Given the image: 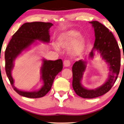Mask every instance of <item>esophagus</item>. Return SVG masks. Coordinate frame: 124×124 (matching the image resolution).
Listing matches in <instances>:
<instances>
[{"mask_svg":"<svg viewBox=\"0 0 124 124\" xmlns=\"http://www.w3.org/2000/svg\"><path fill=\"white\" fill-rule=\"evenodd\" d=\"M64 67H69V66L70 65V61H69V60H64Z\"/></svg>","mask_w":124,"mask_h":124,"instance_id":"obj_1","label":"esophagus"}]
</instances>
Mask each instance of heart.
Segmentation results:
<instances>
[{"mask_svg":"<svg viewBox=\"0 0 124 124\" xmlns=\"http://www.w3.org/2000/svg\"><path fill=\"white\" fill-rule=\"evenodd\" d=\"M79 36L78 32L71 30L62 34L59 38V45L62 47H68L70 46V53L73 55L80 54L84 48V40Z\"/></svg>","mask_w":124,"mask_h":124,"instance_id":"obj_1","label":"heart"}]
</instances>
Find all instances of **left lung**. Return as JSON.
I'll use <instances>...</instances> for the list:
<instances>
[{
    "instance_id": "8db88e82",
    "label": "left lung",
    "mask_w": 124,
    "mask_h": 124,
    "mask_svg": "<svg viewBox=\"0 0 124 124\" xmlns=\"http://www.w3.org/2000/svg\"><path fill=\"white\" fill-rule=\"evenodd\" d=\"M94 28L95 40L94 47L89 55L93 59L96 51L108 64L109 72L106 82L95 89H87L81 84L86 62L80 60L74 62L72 67V86L76 94L83 98H94L109 91L116 82L119 74L121 64V54L118 43L113 34L108 28L98 21L90 22Z\"/></svg>"
}]
</instances>
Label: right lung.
<instances>
[{
	"label": "right lung",
	"mask_w": 124,
	"mask_h": 124,
	"mask_svg": "<svg viewBox=\"0 0 124 124\" xmlns=\"http://www.w3.org/2000/svg\"><path fill=\"white\" fill-rule=\"evenodd\" d=\"M53 24L50 23L33 22L23 23L12 35L5 51V69L7 76L14 90L20 95L29 98L43 97L51 90L54 80L62 69L61 59L52 61L43 59L40 73L43 85L39 90L34 91L20 90L14 85L12 70L14 67V61L23 51L28 50L37 40L48 43L50 41V28Z\"/></svg>",
	"instance_id": "add662e5"
}]
</instances>
